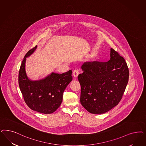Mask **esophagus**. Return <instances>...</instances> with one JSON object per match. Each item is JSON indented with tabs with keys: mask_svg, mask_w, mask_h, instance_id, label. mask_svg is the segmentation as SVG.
I'll list each match as a JSON object with an SVG mask.
<instances>
[{
	"mask_svg": "<svg viewBox=\"0 0 146 146\" xmlns=\"http://www.w3.org/2000/svg\"><path fill=\"white\" fill-rule=\"evenodd\" d=\"M79 75V72L77 70H74L72 72V75L75 77V78H77L78 77V76Z\"/></svg>",
	"mask_w": 146,
	"mask_h": 146,
	"instance_id": "esophagus-1",
	"label": "esophagus"
}]
</instances>
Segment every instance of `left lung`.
Returning a JSON list of instances; mask_svg holds the SVG:
<instances>
[{
  "label": "left lung",
  "instance_id": "left-lung-1",
  "mask_svg": "<svg viewBox=\"0 0 146 146\" xmlns=\"http://www.w3.org/2000/svg\"><path fill=\"white\" fill-rule=\"evenodd\" d=\"M106 62H85L78 76L80 103L90 113L103 114L117 106L126 88L129 70L123 57L111 48Z\"/></svg>",
  "mask_w": 146,
  "mask_h": 146
}]
</instances>
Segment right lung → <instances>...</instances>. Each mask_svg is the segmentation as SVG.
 I'll use <instances>...</instances> for the list:
<instances>
[{"label": "right lung", "instance_id": "right-lung-1", "mask_svg": "<svg viewBox=\"0 0 146 146\" xmlns=\"http://www.w3.org/2000/svg\"><path fill=\"white\" fill-rule=\"evenodd\" d=\"M36 47L29 50L24 57L19 70V88L29 108L39 113L50 114L61 104L63 92L72 80V71L62 74L52 72L41 80H29L25 71L26 57L30 56Z\"/></svg>", "mask_w": 146, "mask_h": 146}]
</instances>
